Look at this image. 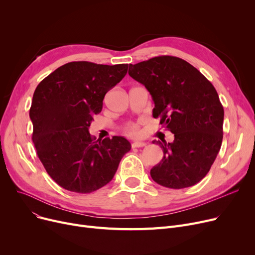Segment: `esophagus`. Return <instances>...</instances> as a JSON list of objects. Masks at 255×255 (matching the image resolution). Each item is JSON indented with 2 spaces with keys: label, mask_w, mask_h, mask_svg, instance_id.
I'll return each instance as SVG.
<instances>
[{
  "label": "esophagus",
  "mask_w": 255,
  "mask_h": 255,
  "mask_svg": "<svg viewBox=\"0 0 255 255\" xmlns=\"http://www.w3.org/2000/svg\"><path fill=\"white\" fill-rule=\"evenodd\" d=\"M145 145H146V142H144V141H134L131 144L133 149H134V148H142V146H145Z\"/></svg>",
  "instance_id": "34e87169"
}]
</instances>
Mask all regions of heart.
I'll use <instances>...</instances> for the list:
<instances>
[{"mask_svg":"<svg viewBox=\"0 0 255 255\" xmlns=\"http://www.w3.org/2000/svg\"><path fill=\"white\" fill-rule=\"evenodd\" d=\"M125 130L129 133L130 135L132 136H137L139 134V128H138V125L137 124H134V123H130L126 126Z\"/></svg>","mask_w":255,"mask_h":255,"instance_id":"b5f03b06","label":"heart"}]
</instances>
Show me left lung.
I'll use <instances>...</instances> for the list:
<instances>
[{
    "instance_id": "left-lung-1",
    "label": "left lung",
    "mask_w": 255,
    "mask_h": 255,
    "mask_svg": "<svg viewBox=\"0 0 255 255\" xmlns=\"http://www.w3.org/2000/svg\"><path fill=\"white\" fill-rule=\"evenodd\" d=\"M129 75L151 94L153 117L175 134L157 141L163 158L151 169L152 179L171 189L197 184L209 172L221 148L223 106L214 86L180 58L160 56L129 65Z\"/></svg>"
}]
</instances>
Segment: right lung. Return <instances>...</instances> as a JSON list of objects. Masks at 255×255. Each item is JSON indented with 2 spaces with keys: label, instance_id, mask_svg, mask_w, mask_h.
<instances>
[{
  "label": "right lung",
  "instance_id": "add662e5",
  "mask_svg": "<svg viewBox=\"0 0 255 255\" xmlns=\"http://www.w3.org/2000/svg\"><path fill=\"white\" fill-rule=\"evenodd\" d=\"M128 64L70 62L40 83L30 118L37 155L50 178L64 189L91 193L110 183L131 144L123 136L95 140L93 115L105 94L126 75Z\"/></svg>",
  "mask_w": 255,
  "mask_h": 255
}]
</instances>
